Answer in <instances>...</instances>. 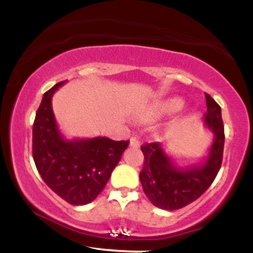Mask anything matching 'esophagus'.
I'll return each mask as SVG.
<instances>
[{"label":"esophagus","mask_w":253,"mask_h":253,"mask_svg":"<svg viewBox=\"0 0 253 253\" xmlns=\"http://www.w3.org/2000/svg\"><path fill=\"white\" fill-rule=\"evenodd\" d=\"M129 146L134 147V149H139V147H140V143H139L138 139L134 138V136H132L129 140Z\"/></svg>","instance_id":"1"}]
</instances>
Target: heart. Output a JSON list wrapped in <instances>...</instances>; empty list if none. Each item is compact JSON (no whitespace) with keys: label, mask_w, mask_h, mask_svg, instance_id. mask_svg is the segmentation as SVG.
<instances>
[{"label":"heart","mask_w":253,"mask_h":253,"mask_svg":"<svg viewBox=\"0 0 253 253\" xmlns=\"http://www.w3.org/2000/svg\"><path fill=\"white\" fill-rule=\"evenodd\" d=\"M184 108V101L179 97H170L162 102H157L147 108L144 119L147 121H157L169 115L179 113Z\"/></svg>","instance_id":"b5f03b06"}]
</instances>
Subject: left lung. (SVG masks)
I'll use <instances>...</instances> for the list:
<instances>
[{"mask_svg": "<svg viewBox=\"0 0 253 253\" xmlns=\"http://www.w3.org/2000/svg\"><path fill=\"white\" fill-rule=\"evenodd\" d=\"M205 97L207 113L203 125L213 133L214 139L203 163L178 167L161 143L141 146L145 161L139 178L151 203L162 210H179L199 199L211 187L221 167L225 143L221 108L208 94Z\"/></svg>", "mask_w": 253, "mask_h": 253, "instance_id": "obj_1", "label": "left lung"}]
</instances>
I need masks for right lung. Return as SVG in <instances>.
I'll return each instance as SVG.
<instances>
[{"label": "right lung", "mask_w": 253, "mask_h": 253, "mask_svg": "<svg viewBox=\"0 0 253 253\" xmlns=\"http://www.w3.org/2000/svg\"><path fill=\"white\" fill-rule=\"evenodd\" d=\"M65 82L43 94L33 124V159L43 182L74 206L88 205L106 187L127 141L107 136L66 139L52 109V96Z\"/></svg>", "instance_id": "1"}]
</instances>
